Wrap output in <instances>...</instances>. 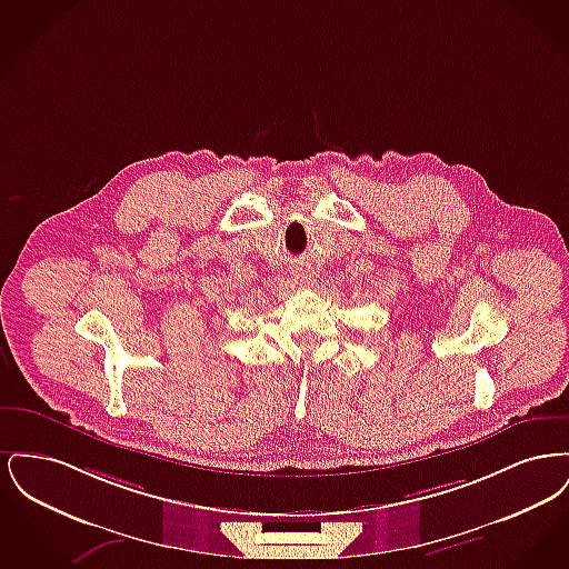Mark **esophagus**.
I'll use <instances>...</instances> for the list:
<instances>
[{
  "mask_svg": "<svg viewBox=\"0 0 569 569\" xmlns=\"http://www.w3.org/2000/svg\"><path fill=\"white\" fill-rule=\"evenodd\" d=\"M295 281H297V283H300V286H309V283H311V271H309V269H302V267H300V269H297V271H295Z\"/></svg>",
  "mask_w": 569,
  "mask_h": 569,
  "instance_id": "esophagus-1",
  "label": "esophagus"
}]
</instances>
